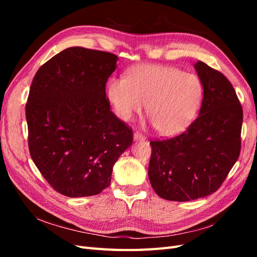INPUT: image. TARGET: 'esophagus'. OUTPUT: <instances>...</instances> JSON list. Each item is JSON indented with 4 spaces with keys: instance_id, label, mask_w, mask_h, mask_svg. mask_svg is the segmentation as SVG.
Segmentation results:
<instances>
[{
    "instance_id": "34e87169",
    "label": "esophagus",
    "mask_w": 257,
    "mask_h": 257,
    "mask_svg": "<svg viewBox=\"0 0 257 257\" xmlns=\"http://www.w3.org/2000/svg\"><path fill=\"white\" fill-rule=\"evenodd\" d=\"M134 139H135V141H145L146 137L142 133H139V132H135V133H134Z\"/></svg>"
}]
</instances>
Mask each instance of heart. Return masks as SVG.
<instances>
[{
    "label": "heart",
    "mask_w": 257,
    "mask_h": 257,
    "mask_svg": "<svg viewBox=\"0 0 257 257\" xmlns=\"http://www.w3.org/2000/svg\"><path fill=\"white\" fill-rule=\"evenodd\" d=\"M115 113L131 121L148 104V114L161 134L183 131L195 118L204 97V85L196 75L163 65H139L127 78L116 77L107 87Z\"/></svg>",
    "instance_id": "b5f03b06"
}]
</instances>
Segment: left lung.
<instances>
[{"label": "left lung", "instance_id": "left-lung-1", "mask_svg": "<svg viewBox=\"0 0 257 257\" xmlns=\"http://www.w3.org/2000/svg\"><path fill=\"white\" fill-rule=\"evenodd\" d=\"M204 85L199 115L183 133L150 142L148 175L164 199L189 201L211 195L239 158L243 111L235 89L221 72L198 61Z\"/></svg>", "mask_w": 257, "mask_h": 257}]
</instances>
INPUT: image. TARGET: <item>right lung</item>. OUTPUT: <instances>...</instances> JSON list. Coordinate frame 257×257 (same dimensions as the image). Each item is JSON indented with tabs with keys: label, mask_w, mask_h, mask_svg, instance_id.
I'll list each match as a JSON object with an SVG mask.
<instances>
[{
	"label": "right lung",
	"mask_w": 257,
	"mask_h": 257,
	"mask_svg": "<svg viewBox=\"0 0 257 257\" xmlns=\"http://www.w3.org/2000/svg\"><path fill=\"white\" fill-rule=\"evenodd\" d=\"M113 53L71 47L36 72L26 116L31 158L52 188L68 197L99 194L133 143V131L111 110L106 82Z\"/></svg>",
	"instance_id": "add662e5"
}]
</instances>
